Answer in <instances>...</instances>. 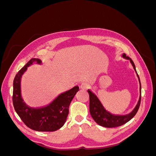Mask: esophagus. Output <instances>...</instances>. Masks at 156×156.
<instances>
[{
    "instance_id": "esophagus-1",
    "label": "esophagus",
    "mask_w": 156,
    "mask_h": 156,
    "mask_svg": "<svg viewBox=\"0 0 156 156\" xmlns=\"http://www.w3.org/2000/svg\"><path fill=\"white\" fill-rule=\"evenodd\" d=\"M89 87L90 85L87 83H83L81 84V86H80V88H81V89L83 90H86L89 88Z\"/></svg>"
}]
</instances>
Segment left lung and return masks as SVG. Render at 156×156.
Masks as SVG:
<instances>
[{
  "mask_svg": "<svg viewBox=\"0 0 156 156\" xmlns=\"http://www.w3.org/2000/svg\"><path fill=\"white\" fill-rule=\"evenodd\" d=\"M122 56L127 60H129L132 66L133 67V69L135 71L136 75H137V77L139 79V81L140 83L139 100L137 102V104L136 105L135 107L134 108V109L129 114H127L126 115H112V113L107 111L105 109L96 94L93 93L90 90H88V92L90 96V115L94 121H95L98 125L101 126L103 127H115L124 125V124L127 123V122H129L131 119H133L134 116L136 115V113L137 112L140 106L141 100V84L139 75L137 74V72H136V71L135 66L134 64V62H133V60H132L129 57H128V56H127L125 53H123Z\"/></svg>",
  "mask_w": 156,
  "mask_h": 156,
  "instance_id": "1",
  "label": "left lung"
}]
</instances>
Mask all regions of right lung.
<instances>
[{
  "label": "right lung",
  "instance_id": "right-lung-1",
  "mask_svg": "<svg viewBox=\"0 0 156 156\" xmlns=\"http://www.w3.org/2000/svg\"><path fill=\"white\" fill-rule=\"evenodd\" d=\"M41 64L39 58H32L16 74L13 80V104L17 115L29 128L37 131H55L62 127L66 121L69 106L79 87L75 86L55 98L49 105L32 108L23 101L21 94V80L27 68L32 64Z\"/></svg>",
  "mask_w": 156,
  "mask_h": 156
}]
</instances>
